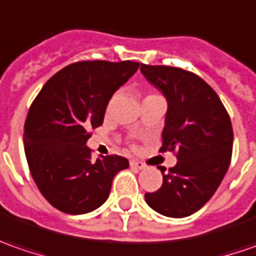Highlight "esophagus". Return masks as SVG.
<instances>
[{
    "instance_id": "obj_1",
    "label": "esophagus",
    "mask_w": 256,
    "mask_h": 256,
    "mask_svg": "<svg viewBox=\"0 0 256 256\" xmlns=\"http://www.w3.org/2000/svg\"><path fill=\"white\" fill-rule=\"evenodd\" d=\"M130 166H132V167H134V168H137V170H143V168L146 167L144 164L142 163V162H138V160H132V162H130Z\"/></svg>"
}]
</instances>
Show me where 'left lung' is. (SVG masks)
Here are the masks:
<instances>
[{
    "label": "left lung",
    "mask_w": 256,
    "mask_h": 256,
    "mask_svg": "<svg viewBox=\"0 0 256 256\" xmlns=\"http://www.w3.org/2000/svg\"><path fill=\"white\" fill-rule=\"evenodd\" d=\"M167 100L162 150H178L177 164L160 168L163 186L144 196L148 207L170 218L198 211L214 196L230 167L232 126L216 94L201 78L180 68H140Z\"/></svg>",
    "instance_id": "8db88e82"
}]
</instances>
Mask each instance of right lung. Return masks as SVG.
Returning a JSON list of instances; mask_svg holds the SVG:
<instances>
[{
	"label": "right lung",
	"mask_w": 256,
	"mask_h": 256,
	"mask_svg": "<svg viewBox=\"0 0 256 256\" xmlns=\"http://www.w3.org/2000/svg\"><path fill=\"white\" fill-rule=\"evenodd\" d=\"M138 62L86 60L49 79L30 108L24 148L32 178L50 206L78 216L99 208L112 181L128 160L100 156L86 146L88 130L99 128L113 93L137 72Z\"/></svg>",
	"instance_id": "1"
}]
</instances>
